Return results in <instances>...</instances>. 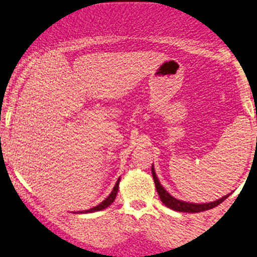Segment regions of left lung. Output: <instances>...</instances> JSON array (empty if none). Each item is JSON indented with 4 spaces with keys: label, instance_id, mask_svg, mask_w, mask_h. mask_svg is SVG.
Here are the masks:
<instances>
[{
    "label": "left lung",
    "instance_id": "left-lung-1",
    "mask_svg": "<svg viewBox=\"0 0 257 257\" xmlns=\"http://www.w3.org/2000/svg\"><path fill=\"white\" fill-rule=\"evenodd\" d=\"M152 175H153V179H154L155 187H157L158 194H159V197H160L162 203H164L167 207H170V209L174 210V211H179V212L196 213V212H201V211H206V210L213 209V207L219 205L222 201H224L226 199V198L229 197V194H228V196H224L223 198H220V199H218V200L211 201V203H206V204L186 203V201H181V200L175 199L174 197H172L171 194L168 193L167 191L161 186L160 181H159L157 174H155L154 167H153V166H152Z\"/></svg>",
    "mask_w": 257,
    "mask_h": 257
}]
</instances>
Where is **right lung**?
<instances>
[{
    "label": "right lung",
    "mask_w": 257,
    "mask_h": 257,
    "mask_svg": "<svg viewBox=\"0 0 257 257\" xmlns=\"http://www.w3.org/2000/svg\"><path fill=\"white\" fill-rule=\"evenodd\" d=\"M119 181H121V178H118L117 181H116L115 186H113L111 193L109 194L108 198H105V200H103L102 203L98 204V205L92 207V209H89V210H85V211H78V212H74V213H87V212H95V211H100L103 209H105V207H108L109 205H111V204L113 203V200H115L116 198V194H117V191H118V184Z\"/></svg>",
    "instance_id": "obj_1"
}]
</instances>
